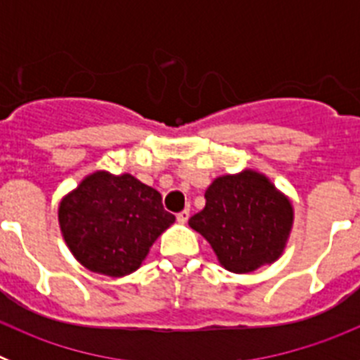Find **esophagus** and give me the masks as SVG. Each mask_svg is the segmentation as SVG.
Instances as JSON below:
<instances>
[{
	"mask_svg": "<svg viewBox=\"0 0 360 360\" xmlns=\"http://www.w3.org/2000/svg\"><path fill=\"white\" fill-rule=\"evenodd\" d=\"M176 219H178V224H187V219H189V211L186 209V211L178 212Z\"/></svg>",
	"mask_w": 360,
	"mask_h": 360,
	"instance_id": "obj_1",
	"label": "esophagus"
}]
</instances>
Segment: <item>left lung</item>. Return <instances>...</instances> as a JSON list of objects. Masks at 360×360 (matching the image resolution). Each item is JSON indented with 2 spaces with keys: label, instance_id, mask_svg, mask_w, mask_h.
Segmentation results:
<instances>
[{
  "label": "left lung",
  "instance_id": "1",
  "mask_svg": "<svg viewBox=\"0 0 360 360\" xmlns=\"http://www.w3.org/2000/svg\"><path fill=\"white\" fill-rule=\"evenodd\" d=\"M214 250L219 265L249 274L285 252L294 227V205L266 174L243 169L214 178L205 207L189 219Z\"/></svg>",
  "mask_w": 360,
  "mask_h": 360
}]
</instances>
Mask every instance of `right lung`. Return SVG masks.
<instances>
[{"instance_id": "1", "label": "right lung", "mask_w": 360, "mask_h": 360, "mask_svg": "<svg viewBox=\"0 0 360 360\" xmlns=\"http://www.w3.org/2000/svg\"><path fill=\"white\" fill-rule=\"evenodd\" d=\"M66 247L84 269L110 278L135 272L174 216L157 189L129 173L95 171L59 202Z\"/></svg>"}]
</instances>
